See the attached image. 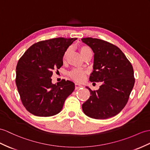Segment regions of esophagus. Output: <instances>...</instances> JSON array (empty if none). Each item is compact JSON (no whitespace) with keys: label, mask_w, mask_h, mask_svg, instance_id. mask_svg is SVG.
Listing matches in <instances>:
<instances>
[{"label":"esophagus","mask_w":150,"mask_h":150,"mask_svg":"<svg viewBox=\"0 0 150 150\" xmlns=\"http://www.w3.org/2000/svg\"><path fill=\"white\" fill-rule=\"evenodd\" d=\"M83 86L81 85H80V84H78V83H76L75 84V88L76 90H78L79 88H82Z\"/></svg>","instance_id":"1"}]
</instances>
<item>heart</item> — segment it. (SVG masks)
<instances>
[{
	"label": "heart",
	"instance_id": "1",
	"mask_svg": "<svg viewBox=\"0 0 150 150\" xmlns=\"http://www.w3.org/2000/svg\"><path fill=\"white\" fill-rule=\"evenodd\" d=\"M79 50L80 53H81V55L83 57L86 55L88 53H92V50H91L90 47L86 45H81L79 47ZM70 52V49H67L64 54L63 57V62H65L66 61L67 57L68 54ZM87 72L85 70H83V69H73L72 71L69 73V76H71V78L74 79V81H78V82H81L84 79H85L86 75Z\"/></svg>",
	"mask_w": 150,
	"mask_h": 150
}]
</instances>
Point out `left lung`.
<instances>
[{
    "label": "left lung",
    "mask_w": 150,
    "mask_h": 150,
    "mask_svg": "<svg viewBox=\"0 0 150 150\" xmlns=\"http://www.w3.org/2000/svg\"><path fill=\"white\" fill-rule=\"evenodd\" d=\"M81 41L94 53L91 82H101L97 90L82 105L85 114L95 119H107L121 111L129 100L135 78L130 61L118 47L104 40L86 38Z\"/></svg>",
    "instance_id": "left-lung-1"
}]
</instances>
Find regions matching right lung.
Here are the masks:
<instances>
[{"mask_svg":"<svg viewBox=\"0 0 150 150\" xmlns=\"http://www.w3.org/2000/svg\"><path fill=\"white\" fill-rule=\"evenodd\" d=\"M76 39L57 38L36 42L18 60L16 85L21 103L31 114L45 117L58 114L73 92L74 83L62 79L54 85L52 76L62 66L65 51Z\"/></svg>","mask_w":150,"mask_h":150,"instance_id":"obj_1","label":"right lung"}]
</instances>
